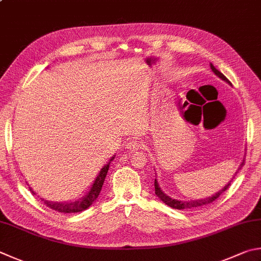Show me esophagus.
I'll use <instances>...</instances> for the list:
<instances>
[{
	"instance_id": "34e87169",
	"label": "esophagus",
	"mask_w": 261,
	"mask_h": 261,
	"mask_svg": "<svg viewBox=\"0 0 261 261\" xmlns=\"http://www.w3.org/2000/svg\"><path fill=\"white\" fill-rule=\"evenodd\" d=\"M142 146H143V144H142V142L139 141V140H136V139H130L126 143V149L132 151V152L142 149Z\"/></svg>"
}]
</instances>
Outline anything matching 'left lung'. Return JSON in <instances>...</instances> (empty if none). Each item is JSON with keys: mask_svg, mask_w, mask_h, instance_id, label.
Segmentation results:
<instances>
[{"mask_svg": "<svg viewBox=\"0 0 261 261\" xmlns=\"http://www.w3.org/2000/svg\"><path fill=\"white\" fill-rule=\"evenodd\" d=\"M210 68H211V70H213V71L215 72V75H217L219 78H222L223 81H225L226 83H228V84H230L227 78H226L222 72L216 69V68L213 66V63H210ZM243 165H244V160L242 161V164L240 165V168L238 169V171H239L241 168H242ZM238 171H237V173H238ZM237 173H235V175H237ZM232 180H233V178H232ZM232 180H229L228 184L225 185V188H224L223 190H220L219 192H217V193H215L214 195L208 196V198H205V199H201V200L180 201V200L171 199L170 196L165 194V192L161 190V188L159 186V183H158V180H156V178L154 179V190H155L156 196H158V198H159L161 201H164V202H165L167 205H169V207L174 208V209H179V210H181V209H193V208L202 207V205H205V204H209V203H211V202H214V201H215L216 199H218V196H219L220 194L224 193V192L229 188L230 181H232Z\"/></svg>", "mask_w": 261, "mask_h": 261, "instance_id": "8db88e82", "label": "left lung"}]
</instances>
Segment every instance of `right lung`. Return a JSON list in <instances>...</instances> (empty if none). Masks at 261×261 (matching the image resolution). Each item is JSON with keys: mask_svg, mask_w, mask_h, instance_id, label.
Returning <instances> with one entry per match:
<instances>
[{"mask_svg": "<svg viewBox=\"0 0 261 261\" xmlns=\"http://www.w3.org/2000/svg\"><path fill=\"white\" fill-rule=\"evenodd\" d=\"M114 159H115V155L112 156L110 161L108 162V164L100 170V173L95 178L94 183H93L90 192H88L84 198H82L77 201H73V202H52V201H47L44 199H42V201L47 205L48 208L59 211V213L70 214V213H81V211H83V210H86L93 202H94L97 196H99L101 189H102V185H103V183H105L108 170H109L110 164ZM29 190H31L33 194H36L31 188H29Z\"/></svg>", "mask_w": 261, "mask_h": 261, "instance_id": "right-lung-1", "label": "right lung"}]
</instances>
